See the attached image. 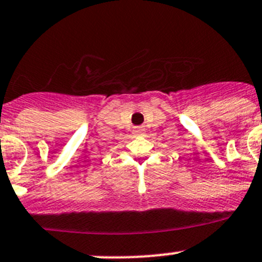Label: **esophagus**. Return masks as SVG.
Wrapping results in <instances>:
<instances>
[{
    "instance_id": "34e87169",
    "label": "esophagus",
    "mask_w": 262,
    "mask_h": 262,
    "mask_svg": "<svg viewBox=\"0 0 262 262\" xmlns=\"http://www.w3.org/2000/svg\"><path fill=\"white\" fill-rule=\"evenodd\" d=\"M136 134H138V136H142V134H143V129H141V128H138L136 130Z\"/></svg>"
}]
</instances>
